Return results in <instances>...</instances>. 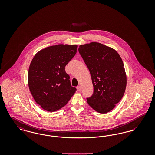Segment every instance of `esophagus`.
<instances>
[{"label": "esophagus", "instance_id": "1", "mask_svg": "<svg viewBox=\"0 0 155 155\" xmlns=\"http://www.w3.org/2000/svg\"><path fill=\"white\" fill-rule=\"evenodd\" d=\"M77 89H78L79 91H81V90H82L81 85H78V86L77 87Z\"/></svg>", "mask_w": 155, "mask_h": 155}]
</instances>
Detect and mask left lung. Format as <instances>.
Instances as JSON below:
<instances>
[{
	"mask_svg": "<svg viewBox=\"0 0 155 155\" xmlns=\"http://www.w3.org/2000/svg\"><path fill=\"white\" fill-rule=\"evenodd\" d=\"M88 68L94 94L87 98L89 105L100 113L113 110L123 97L127 75L123 60L116 50L96 42L81 45L78 48Z\"/></svg>",
	"mask_w": 155,
	"mask_h": 155,
	"instance_id": "8db88e82",
	"label": "left lung"
}]
</instances>
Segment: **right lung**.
I'll return each instance as SVG.
<instances>
[{
	"instance_id": "right-lung-1",
	"label": "right lung",
	"mask_w": 155,
	"mask_h": 155,
	"mask_svg": "<svg viewBox=\"0 0 155 155\" xmlns=\"http://www.w3.org/2000/svg\"><path fill=\"white\" fill-rule=\"evenodd\" d=\"M78 45L59 44L37 52L30 63L28 84L35 101L48 111L64 106L76 88L71 87L65 66L77 53Z\"/></svg>"
}]
</instances>
